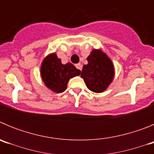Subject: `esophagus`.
<instances>
[{"label": "esophagus", "mask_w": 154, "mask_h": 154, "mask_svg": "<svg viewBox=\"0 0 154 154\" xmlns=\"http://www.w3.org/2000/svg\"><path fill=\"white\" fill-rule=\"evenodd\" d=\"M75 67L77 68V69H78L79 70H80V71L82 70V65H81V64H80V63L76 64V65H75Z\"/></svg>", "instance_id": "obj_1"}]
</instances>
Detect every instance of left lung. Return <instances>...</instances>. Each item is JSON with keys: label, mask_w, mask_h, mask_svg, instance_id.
<instances>
[{"label": "left lung", "mask_w": 154, "mask_h": 154, "mask_svg": "<svg viewBox=\"0 0 154 154\" xmlns=\"http://www.w3.org/2000/svg\"><path fill=\"white\" fill-rule=\"evenodd\" d=\"M88 64L83 65L81 77L87 88L94 92H103L114 78L115 71L112 61L100 49H93L87 58Z\"/></svg>", "instance_id": "1"}]
</instances>
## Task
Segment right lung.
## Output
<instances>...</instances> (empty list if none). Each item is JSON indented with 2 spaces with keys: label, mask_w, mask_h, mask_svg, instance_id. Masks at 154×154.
<instances>
[{
  "label": "right lung",
  "mask_w": 154,
  "mask_h": 154,
  "mask_svg": "<svg viewBox=\"0 0 154 154\" xmlns=\"http://www.w3.org/2000/svg\"><path fill=\"white\" fill-rule=\"evenodd\" d=\"M80 72L70 62L63 65L55 53L47 55L41 65L42 81L48 89L57 93L64 92L69 79L79 75Z\"/></svg>",
  "instance_id": "add662e5"
}]
</instances>
